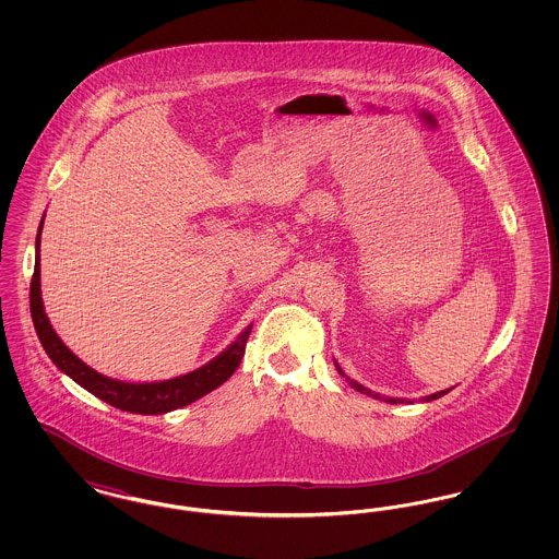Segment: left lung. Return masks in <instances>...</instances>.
Returning <instances> with one entry per match:
<instances>
[{
  "mask_svg": "<svg viewBox=\"0 0 559 559\" xmlns=\"http://www.w3.org/2000/svg\"><path fill=\"white\" fill-rule=\"evenodd\" d=\"M335 369H337V372H340L342 377H346L347 383H349V385H352V388H354L356 392H360V394H367V396H371V399L383 400V402H390V404H399V402L400 404H404V402H411V404H413V400L390 399V396H381V394H374V392H371L369 388H365V385L356 383L354 379H349L346 372L342 371V367H340L337 362H335ZM444 394H449V390H444V392H436V394H431V396H426V399L421 400H426V402H429V400H438L440 399V396H444Z\"/></svg>",
  "mask_w": 559,
  "mask_h": 559,
  "instance_id": "obj_1",
  "label": "left lung"
}]
</instances>
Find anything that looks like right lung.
I'll return each mask as SVG.
<instances>
[{"instance_id":"add662e5","label":"right lung","mask_w":559,"mask_h":559,"mask_svg":"<svg viewBox=\"0 0 559 559\" xmlns=\"http://www.w3.org/2000/svg\"><path fill=\"white\" fill-rule=\"evenodd\" d=\"M41 228H44V219L39 224L37 239H35V272H33L31 295H28L31 317H33L37 337L46 349V354L50 356V360L60 371L69 374L75 383H80L83 390H87L96 399L105 400L110 406L128 411V413L163 415V413L182 408L194 400L203 399L205 394L219 388L233 372L237 371L240 358L245 356V346H247L253 324H249L230 346L226 347L222 354H217L207 365H203L201 369H194V371L167 379V381L130 383V381L110 379L107 374L87 367L81 358H78L69 347L62 344V340L56 335L50 320L46 317V310H44L41 283H39V276H41V270H39Z\"/></svg>"}]
</instances>
